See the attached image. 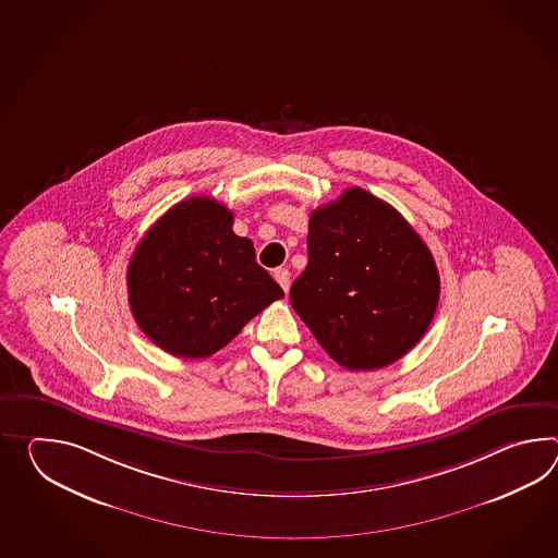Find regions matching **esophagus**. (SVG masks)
I'll use <instances>...</instances> for the list:
<instances>
[{
    "label": "esophagus",
    "mask_w": 558,
    "mask_h": 558,
    "mask_svg": "<svg viewBox=\"0 0 558 558\" xmlns=\"http://www.w3.org/2000/svg\"><path fill=\"white\" fill-rule=\"evenodd\" d=\"M274 278H276L278 284L282 286V290L288 292V288H290V272L286 268H278V270H274Z\"/></svg>",
    "instance_id": "esophagus-1"
}]
</instances>
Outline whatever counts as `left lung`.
I'll use <instances>...</instances> for the list:
<instances>
[{
  "label": "left lung",
  "instance_id": "1",
  "mask_svg": "<svg viewBox=\"0 0 558 558\" xmlns=\"http://www.w3.org/2000/svg\"><path fill=\"white\" fill-rule=\"evenodd\" d=\"M440 296L433 254L402 214L362 187L310 214L308 266L290 302L330 359L376 371L426 335Z\"/></svg>",
  "mask_w": 558,
  "mask_h": 558
}]
</instances>
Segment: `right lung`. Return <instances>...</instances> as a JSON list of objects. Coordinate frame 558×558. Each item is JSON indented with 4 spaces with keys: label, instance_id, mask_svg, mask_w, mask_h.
<instances>
[{
    "label": "right lung",
    "instance_id": "right-lung-1",
    "mask_svg": "<svg viewBox=\"0 0 558 558\" xmlns=\"http://www.w3.org/2000/svg\"><path fill=\"white\" fill-rule=\"evenodd\" d=\"M234 214L208 196L172 206L140 240L128 300L149 340L178 359H206L284 296L256 262Z\"/></svg>",
    "mask_w": 558,
    "mask_h": 558
}]
</instances>
